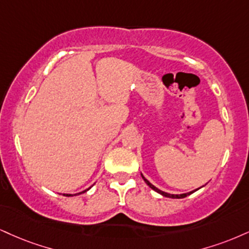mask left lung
<instances>
[{
	"mask_svg": "<svg viewBox=\"0 0 249 249\" xmlns=\"http://www.w3.org/2000/svg\"><path fill=\"white\" fill-rule=\"evenodd\" d=\"M142 178H143V181L146 182V184L148 185L149 188H151V189H153L154 191H157V193H159L160 195H162V196H164V197H169V198H184V197H187V196H189L190 194H193V193H195V191L196 190H194V191H190V193H187V194H181V195H173V194H168V193H164V191H162V190H160V189H158L157 187H154L153 184L151 183V182L148 181V179H146L145 178H143V175L142 174Z\"/></svg>",
	"mask_w": 249,
	"mask_h": 249,
	"instance_id": "8db88e82",
	"label": "left lung"
}]
</instances>
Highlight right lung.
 Here are the masks:
<instances>
[{
    "label": "right lung",
    "instance_id": "add662e5",
    "mask_svg": "<svg viewBox=\"0 0 249 249\" xmlns=\"http://www.w3.org/2000/svg\"><path fill=\"white\" fill-rule=\"evenodd\" d=\"M87 190H89V189H87ZM87 190H85V191H82V193H86ZM82 193H79V194H75V195H80V194H82ZM64 196H73V195H70V194H64Z\"/></svg>",
    "mask_w": 249,
    "mask_h": 249
}]
</instances>
